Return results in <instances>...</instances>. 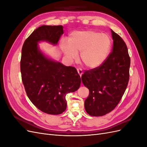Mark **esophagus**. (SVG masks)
Masks as SVG:
<instances>
[{
  "mask_svg": "<svg viewBox=\"0 0 147 147\" xmlns=\"http://www.w3.org/2000/svg\"><path fill=\"white\" fill-rule=\"evenodd\" d=\"M77 72H78V73L80 76L82 77V74H83V71H82V70L80 68H78V69H77Z\"/></svg>",
  "mask_w": 147,
  "mask_h": 147,
  "instance_id": "34e87169",
  "label": "esophagus"
}]
</instances>
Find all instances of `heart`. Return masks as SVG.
Here are the masks:
<instances>
[{"instance_id":"b5f03b06","label":"heart","mask_w":147,"mask_h":147,"mask_svg":"<svg viewBox=\"0 0 147 147\" xmlns=\"http://www.w3.org/2000/svg\"><path fill=\"white\" fill-rule=\"evenodd\" d=\"M68 42H62L61 48L70 60L80 58L84 65L94 68L104 63L107 57L111 40L107 35L92 30H76L69 35Z\"/></svg>"}]
</instances>
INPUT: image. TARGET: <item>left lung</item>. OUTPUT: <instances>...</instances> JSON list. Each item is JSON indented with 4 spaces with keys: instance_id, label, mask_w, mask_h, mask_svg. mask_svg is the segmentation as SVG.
Here are the masks:
<instances>
[{
    "instance_id": "left-lung-1",
    "label": "left lung",
    "mask_w": 147,
    "mask_h": 147,
    "mask_svg": "<svg viewBox=\"0 0 147 147\" xmlns=\"http://www.w3.org/2000/svg\"><path fill=\"white\" fill-rule=\"evenodd\" d=\"M111 31L112 52L101 65L86 70L82 76L83 84L90 91L84 108L92 117L112 112L121 100L129 80L131 59L127 46L118 34Z\"/></svg>"
}]
</instances>
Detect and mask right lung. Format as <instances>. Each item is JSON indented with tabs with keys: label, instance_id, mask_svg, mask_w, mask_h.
Segmentation results:
<instances>
[{
	"label": "right lung",
	"instance_id": "add662e5",
	"mask_svg": "<svg viewBox=\"0 0 147 147\" xmlns=\"http://www.w3.org/2000/svg\"><path fill=\"white\" fill-rule=\"evenodd\" d=\"M63 33L61 25L42 26L26 39L22 48L20 69L26 94L37 109L50 115L64 112L66 94L77 91L81 84L76 69L47 58L38 49L39 41L56 44Z\"/></svg>",
	"mask_w": 147,
	"mask_h": 147
}]
</instances>
